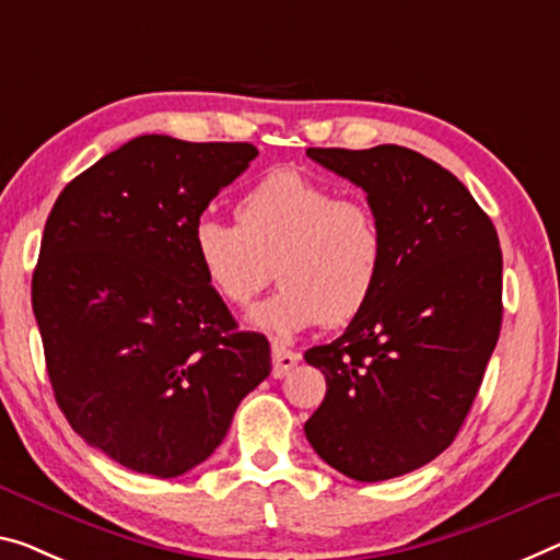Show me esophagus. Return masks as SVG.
I'll return each instance as SVG.
<instances>
[{"mask_svg": "<svg viewBox=\"0 0 560 560\" xmlns=\"http://www.w3.org/2000/svg\"><path fill=\"white\" fill-rule=\"evenodd\" d=\"M298 363H300V352L275 342L272 346V375L275 377H285Z\"/></svg>", "mask_w": 560, "mask_h": 560, "instance_id": "1", "label": "esophagus"}]
</instances>
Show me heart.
I'll return each instance as SVG.
<instances>
[{
    "instance_id": "1",
    "label": "heart",
    "mask_w": 560,
    "mask_h": 560,
    "mask_svg": "<svg viewBox=\"0 0 560 560\" xmlns=\"http://www.w3.org/2000/svg\"><path fill=\"white\" fill-rule=\"evenodd\" d=\"M235 220L200 214L190 250L208 288L237 307L268 285L272 265L280 290L250 313L255 328L278 338L317 323L342 328L381 285L385 232L375 210L303 170L257 179L237 200Z\"/></svg>"
}]
</instances>
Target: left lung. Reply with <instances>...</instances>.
<instances>
[{"label":"left lung","instance_id":"obj_1","mask_svg":"<svg viewBox=\"0 0 560 560\" xmlns=\"http://www.w3.org/2000/svg\"><path fill=\"white\" fill-rule=\"evenodd\" d=\"M307 158L363 187L385 265L346 332L305 352L328 383L305 435L342 476L398 478L448 448L483 383L503 320L498 232L466 185L416 150L310 148Z\"/></svg>","mask_w":560,"mask_h":560}]
</instances>
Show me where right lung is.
<instances>
[{"instance_id": "obj_1", "label": "right lung", "mask_w": 560, "mask_h": 560, "mask_svg": "<svg viewBox=\"0 0 560 560\" xmlns=\"http://www.w3.org/2000/svg\"><path fill=\"white\" fill-rule=\"evenodd\" d=\"M257 158L247 142L135 137L59 192L32 275L55 400L119 466L183 476L270 375L190 250V228Z\"/></svg>"}]
</instances>
